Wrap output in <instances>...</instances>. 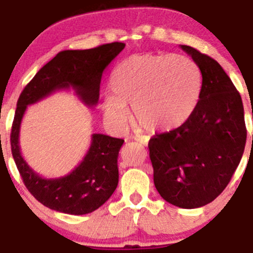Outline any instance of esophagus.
Segmentation results:
<instances>
[{
	"mask_svg": "<svg viewBox=\"0 0 253 253\" xmlns=\"http://www.w3.org/2000/svg\"><path fill=\"white\" fill-rule=\"evenodd\" d=\"M134 140L138 141V143L143 144V145H147V144H149V136H146V135H135Z\"/></svg>",
	"mask_w": 253,
	"mask_h": 253,
	"instance_id": "obj_1",
	"label": "esophagus"
}]
</instances>
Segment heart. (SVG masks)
Segmentation results:
<instances>
[{
	"label": "heart",
	"instance_id": "heart-1",
	"mask_svg": "<svg viewBox=\"0 0 253 253\" xmlns=\"http://www.w3.org/2000/svg\"><path fill=\"white\" fill-rule=\"evenodd\" d=\"M112 94L103 96L104 119L123 128L132 106L135 120L149 130H172L196 108L201 72L193 60L177 54H140L118 64L109 78Z\"/></svg>",
	"mask_w": 253,
	"mask_h": 253
}]
</instances>
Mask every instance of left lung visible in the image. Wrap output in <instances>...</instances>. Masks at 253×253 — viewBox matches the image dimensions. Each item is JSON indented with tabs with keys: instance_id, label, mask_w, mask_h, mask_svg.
<instances>
[{
	"instance_id": "left-lung-1",
	"label": "left lung",
	"mask_w": 253,
	"mask_h": 253,
	"mask_svg": "<svg viewBox=\"0 0 253 253\" xmlns=\"http://www.w3.org/2000/svg\"><path fill=\"white\" fill-rule=\"evenodd\" d=\"M202 75L196 108L182 126L149 143L156 189L185 210L206 206L227 187L242 159L246 127L240 94L216 60L181 45Z\"/></svg>"
}]
</instances>
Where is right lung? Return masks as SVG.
<instances>
[{
	"label": "right lung",
	"mask_w": 253,
	"mask_h": 253,
	"mask_svg": "<svg viewBox=\"0 0 253 253\" xmlns=\"http://www.w3.org/2000/svg\"><path fill=\"white\" fill-rule=\"evenodd\" d=\"M124 48V42H112L89 50L59 52L37 72L17 100L10 133L11 153L26 188L50 210L83 215L100 208L118 187V156L125 140L94 133L78 167L69 175L45 178L32 169L20 151V126L27 106L57 90L70 88L85 106H96L103 71Z\"/></svg>",
	"instance_id": "right-lung-1"
}]
</instances>
